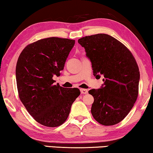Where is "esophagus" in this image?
Returning <instances> with one entry per match:
<instances>
[{
	"mask_svg": "<svg viewBox=\"0 0 153 153\" xmlns=\"http://www.w3.org/2000/svg\"><path fill=\"white\" fill-rule=\"evenodd\" d=\"M80 91H81V94H87L88 92V91L87 89H83V88H81Z\"/></svg>",
	"mask_w": 153,
	"mask_h": 153,
	"instance_id": "1",
	"label": "esophagus"
}]
</instances>
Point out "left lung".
<instances>
[{"mask_svg": "<svg viewBox=\"0 0 153 153\" xmlns=\"http://www.w3.org/2000/svg\"><path fill=\"white\" fill-rule=\"evenodd\" d=\"M92 62L96 78L103 75L104 86L92 89L91 114L100 124H118L129 114L139 94V69L131 52L118 39L107 34L79 39Z\"/></svg>", "mask_w": 153, "mask_h": 153, "instance_id": "1", "label": "left lung"}]
</instances>
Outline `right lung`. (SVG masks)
<instances>
[{"label":"right lung","instance_id":"obj_1","mask_svg":"<svg viewBox=\"0 0 153 153\" xmlns=\"http://www.w3.org/2000/svg\"><path fill=\"white\" fill-rule=\"evenodd\" d=\"M75 40L52 37L29 44L19 56L16 79L19 97L34 120L56 127L65 122L79 89L53 85Z\"/></svg>","mask_w":153,"mask_h":153}]
</instances>
